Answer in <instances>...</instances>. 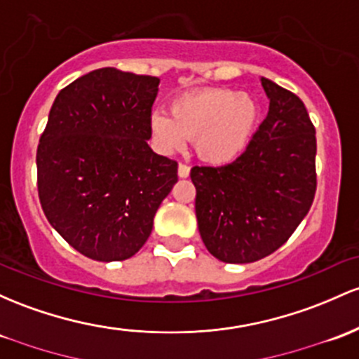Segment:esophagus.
<instances>
[{
  "instance_id": "obj_1",
  "label": "esophagus",
  "mask_w": 359,
  "mask_h": 359,
  "mask_svg": "<svg viewBox=\"0 0 359 359\" xmlns=\"http://www.w3.org/2000/svg\"><path fill=\"white\" fill-rule=\"evenodd\" d=\"M177 173H179L180 179H186V177H189V173H191V167L186 163H179V170H177Z\"/></svg>"
}]
</instances>
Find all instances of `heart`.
I'll return each instance as SVG.
<instances>
[{"mask_svg":"<svg viewBox=\"0 0 359 359\" xmlns=\"http://www.w3.org/2000/svg\"><path fill=\"white\" fill-rule=\"evenodd\" d=\"M172 116L155 112L149 131L163 153L179 151L194 140L198 156L215 167L233 163L249 148L259 119V105L247 93L206 88L177 97Z\"/></svg>","mask_w":359,"mask_h":359,"instance_id":"heart-1","label":"heart"}]
</instances>
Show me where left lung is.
I'll use <instances>...</instances> for the list:
<instances>
[{
	"label": "left lung",
	"mask_w": 359,
	"mask_h": 359,
	"mask_svg": "<svg viewBox=\"0 0 359 359\" xmlns=\"http://www.w3.org/2000/svg\"><path fill=\"white\" fill-rule=\"evenodd\" d=\"M261 83L269 112L245 153L224 167L191 170L201 238L228 264L278 250L306 216L317 189V140L305 104L267 78Z\"/></svg>",
	"instance_id": "left-lung-1"
}]
</instances>
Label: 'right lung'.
I'll return each mask as SVG.
<instances>
[{
	"label": "right lung",
	"instance_id": "1",
	"mask_svg": "<svg viewBox=\"0 0 359 359\" xmlns=\"http://www.w3.org/2000/svg\"><path fill=\"white\" fill-rule=\"evenodd\" d=\"M158 83L116 68L90 71L57 93L39 140L46 218L93 261L133 257L177 182V161L148 147Z\"/></svg>",
	"mask_w": 359,
	"mask_h": 359
}]
</instances>
